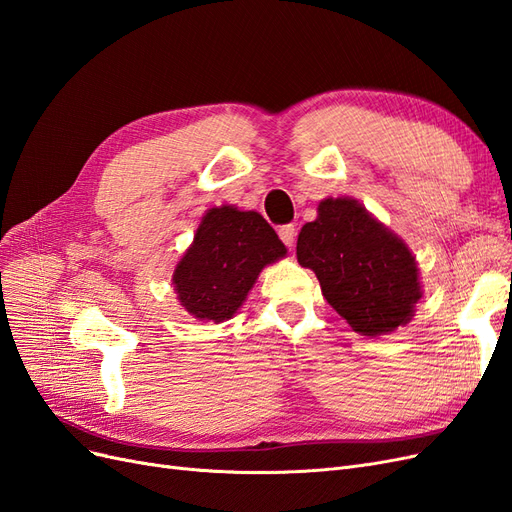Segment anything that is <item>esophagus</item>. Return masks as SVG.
I'll list each match as a JSON object with an SVG mask.
<instances>
[{
  "mask_svg": "<svg viewBox=\"0 0 512 512\" xmlns=\"http://www.w3.org/2000/svg\"><path fill=\"white\" fill-rule=\"evenodd\" d=\"M277 232H280V239L284 241V245L288 247L294 245V237H297V228H294V224H284Z\"/></svg>",
  "mask_w": 512,
  "mask_h": 512,
  "instance_id": "1",
  "label": "esophagus"
}]
</instances>
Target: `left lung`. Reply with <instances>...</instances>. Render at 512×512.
<instances>
[{"label": "left lung", "mask_w": 512, "mask_h": 512, "mask_svg": "<svg viewBox=\"0 0 512 512\" xmlns=\"http://www.w3.org/2000/svg\"><path fill=\"white\" fill-rule=\"evenodd\" d=\"M299 265L318 277L324 299L361 335L391 333L423 297L408 245L354 198H324L297 241Z\"/></svg>", "instance_id": "1"}]
</instances>
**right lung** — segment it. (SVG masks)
Masks as SVG:
<instances>
[{
    "label": "right lung",
    "mask_w": 512,
    "mask_h": 512,
    "mask_svg": "<svg viewBox=\"0 0 512 512\" xmlns=\"http://www.w3.org/2000/svg\"><path fill=\"white\" fill-rule=\"evenodd\" d=\"M286 256V245L256 211L213 207L173 273L179 303L198 320L237 314L258 273Z\"/></svg>",
    "instance_id": "1"
}]
</instances>
